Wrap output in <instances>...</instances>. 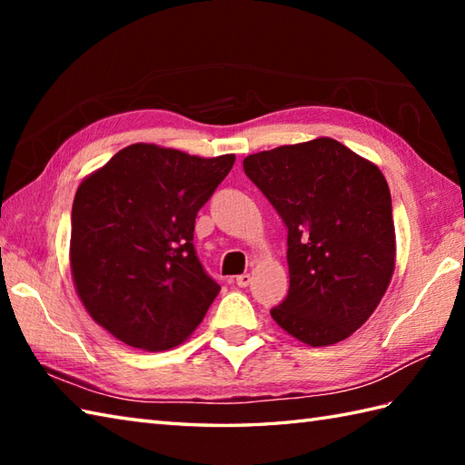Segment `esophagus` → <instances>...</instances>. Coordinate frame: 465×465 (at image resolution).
I'll return each instance as SVG.
<instances>
[{
	"label": "esophagus",
	"instance_id": "1",
	"mask_svg": "<svg viewBox=\"0 0 465 465\" xmlns=\"http://www.w3.org/2000/svg\"><path fill=\"white\" fill-rule=\"evenodd\" d=\"M250 282H252L250 273H242V275H238V278H235V283H238L240 288H248Z\"/></svg>",
	"mask_w": 465,
	"mask_h": 465
}]
</instances>
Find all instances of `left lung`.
I'll list each match as a JSON object with an SVG mask.
<instances>
[{
    "mask_svg": "<svg viewBox=\"0 0 465 465\" xmlns=\"http://www.w3.org/2000/svg\"><path fill=\"white\" fill-rule=\"evenodd\" d=\"M243 170L288 227L290 292L272 318L312 348L350 338L396 270L391 195L380 167L315 137L252 153Z\"/></svg>",
    "mask_w": 465,
    "mask_h": 465,
    "instance_id": "8db88e82",
    "label": "left lung"
}]
</instances>
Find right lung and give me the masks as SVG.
<instances>
[{
	"mask_svg": "<svg viewBox=\"0 0 465 465\" xmlns=\"http://www.w3.org/2000/svg\"><path fill=\"white\" fill-rule=\"evenodd\" d=\"M233 162V153L134 143L77 187L72 280L90 318L114 338L163 351L202 323L220 285L195 255V215Z\"/></svg>",
	"mask_w": 465,
	"mask_h": 465,
	"instance_id": "1",
	"label": "right lung"
}]
</instances>
